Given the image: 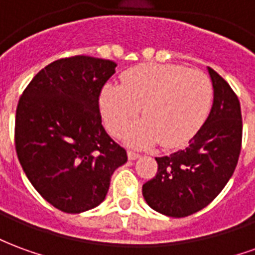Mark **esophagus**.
Wrapping results in <instances>:
<instances>
[{
  "label": "esophagus",
  "instance_id": "obj_1",
  "mask_svg": "<svg viewBox=\"0 0 255 255\" xmlns=\"http://www.w3.org/2000/svg\"><path fill=\"white\" fill-rule=\"evenodd\" d=\"M127 155L129 160H136V158H139V157H140V154H139V153H136V151H132V150H128Z\"/></svg>",
  "mask_w": 255,
  "mask_h": 255
}]
</instances>
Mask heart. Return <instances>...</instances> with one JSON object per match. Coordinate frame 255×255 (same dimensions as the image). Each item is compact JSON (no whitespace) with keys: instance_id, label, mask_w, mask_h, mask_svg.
Here are the masks:
<instances>
[{"instance_id":"b5f03b06","label":"heart","mask_w":255,"mask_h":255,"mask_svg":"<svg viewBox=\"0 0 255 255\" xmlns=\"http://www.w3.org/2000/svg\"><path fill=\"white\" fill-rule=\"evenodd\" d=\"M213 101V84L199 69L169 64H143L122 75V83L106 84L100 98L108 131L122 136L138 116L143 117L129 131L133 146L160 140L164 147L182 146L199 131Z\"/></svg>"}]
</instances>
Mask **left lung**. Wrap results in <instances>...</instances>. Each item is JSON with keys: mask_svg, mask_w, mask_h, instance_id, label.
<instances>
[{"mask_svg": "<svg viewBox=\"0 0 255 255\" xmlns=\"http://www.w3.org/2000/svg\"><path fill=\"white\" fill-rule=\"evenodd\" d=\"M212 111L184 150L155 157L158 169L142 187L150 208L169 217H186L208 206L232 176L242 149L238 95L212 68Z\"/></svg>", "mask_w": 255, "mask_h": 255, "instance_id": "1", "label": "left lung"}]
</instances>
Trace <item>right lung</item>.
<instances>
[{
	"label": "right lung",
	"mask_w": 255,
	"mask_h": 255,
	"mask_svg": "<svg viewBox=\"0 0 255 255\" xmlns=\"http://www.w3.org/2000/svg\"><path fill=\"white\" fill-rule=\"evenodd\" d=\"M116 63L73 56L41 69L20 97L14 144L23 171L47 202L82 213L106 197L127 151L102 127L100 95Z\"/></svg>",
	"instance_id": "right-lung-1"
}]
</instances>
